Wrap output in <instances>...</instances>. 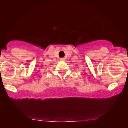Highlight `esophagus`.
Returning a JSON list of instances; mask_svg holds the SVG:
<instances>
[{
	"label": "esophagus",
	"instance_id": "34e87169",
	"mask_svg": "<svg viewBox=\"0 0 128 128\" xmlns=\"http://www.w3.org/2000/svg\"><path fill=\"white\" fill-rule=\"evenodd\" d=\"M60 61H64L65 60V58H60Z\"/></svg>",
	"mask_w": 128,
	"mask_h": 128
}]
</instances>
